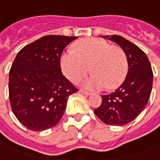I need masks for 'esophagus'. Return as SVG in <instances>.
Instances as JSON below:
<instances>
[{
  "label": "esophagus",
  "instance_id": "esophagus-1",
  "mask_svg": "<svg viewBox=\"0 0 160 160\" xmlns=\"http://www.w3.org/2000/svg\"><path fill=\"white\" fill-rule=\"evenodd\" d=\"M80 93H82V94H86V95H90L91 92H87V91H85V90H80Z\"/></svg>",
  "mask_w": 160,
  "mask_h": 160
}]
</instances>
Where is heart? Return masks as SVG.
<instances>
[{"label":"heart","mask_w":160,"mask_h":160,"mask_svg":"<svg viewBox=\"0 0 160 160\" xmlns=\"http://www.w3.org/2000/svg\"><path fill=\"white\" fill-rule=\"evenodd\" d=\"M73 52L61 56L63 74L72 82H78L87 75L90 68L93 73L85 86L89 88L115 89L123 82L128 72V59L120 46L103 39L90 38L74 42Z\"/></svg>","instance_id":"b5f03b06"}]
</instances>
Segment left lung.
<instances>
[{
    "label": "left lung",
    "instance_id": "1",
    "mask_svg": "<svg viewBox=\"0 0 160 160\" xmlns=\"http://www.w3.org/2000/svg\"><path fill=\"white\" fill-rule=\"evenodd\" d=\"M121 46L127 56L128 71L118 89L102 95V103L94 113L108 125L122 126L144 110L152 87L153 73L148 56L138 46L118 35L104 36Z\"/></svg>",
    "mask_w": 160,
    "mask_h": 160
}]
</instances>
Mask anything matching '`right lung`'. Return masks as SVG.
<instances>
[{
	"mask_svg": "<svg viewBox=\"0 0 160 160\" xmlns=\"http://www.w3.org/2000/svg\"><path fill=\"white\" fill-rule=\"evenodd\" d=\"M77 37L48 35L25 46L9 71V99L17 119L32 131L56 126L78 89L62 73L63 49Z\"/></svg>",
	"mask_w": 160,
	"mask_h": 160,
	"instance_id": "obj_1",
	"label": "right lung"
}]
</instances>
